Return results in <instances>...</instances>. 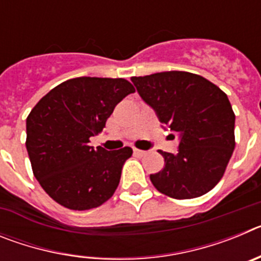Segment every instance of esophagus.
<instances>
[{"label": "esophagus", "mask_w": 261, "mask_h": 261, "mask_svg": "<svg viewBox=\"0 0 261 261\" xmlns=\"http://www.w3.org/2000/svg\"><path fill=\"white\" fill-rule=\"evenodd\" d=\"M133 153H135L136 156H144V155H146V151L140 150V149H133Z\"/></svg>", "instance_id": "1"}]
</instances>
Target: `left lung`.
I'll return each instance as SVG.
<instances>
[{
    "instance_id": "obj_1",
    "label": "left lung",
    "mask_w": 261,
    "mask_h": 261,
    "mask_svg": "<svg viewBox=\"0 0 261 261\" xmlns=\"http://www.w3.org/2000/svg\"><path fill=\"white\" fill-rule=\"evenodd\" d=\"M130 81L162 128L179 138L177 153L161 151L165 166L150 175L172 199H195L221 180L235 147V115L222 90L188 71H162Z\"/></svg>"
}]
</instances>
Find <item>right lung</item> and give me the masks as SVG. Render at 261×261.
I'll return each mask as SVG.
<instances>
[{
  "mask_svg": "<svg viewBox=\"0 0 261 261\" xmlns=\"http://www.w3.org/2000/svg\"><path fill=\"white\" fill-rule=\"evenodd\" d=\"M135 87L123 78L78 77L52 89L26 120V147L34 175L56 202L73 211L107 201L132 155L128 146H90L117 103Z\"/></svg>",
  "mask_w": 261,
  "mask_h": 261,
  "instance_id": "right-lung-1",
  "label": "right lung"
}]
</instances>
